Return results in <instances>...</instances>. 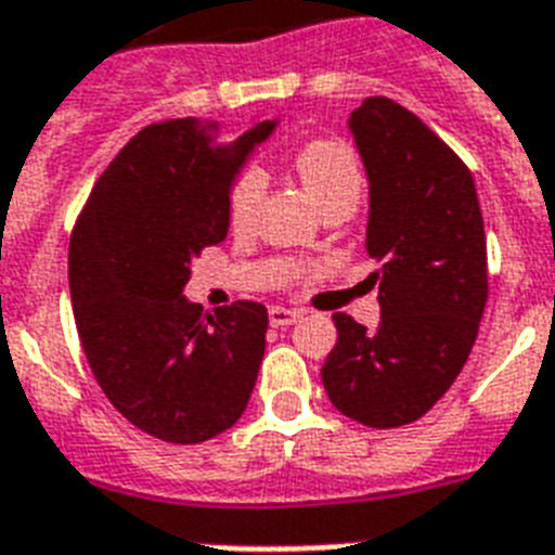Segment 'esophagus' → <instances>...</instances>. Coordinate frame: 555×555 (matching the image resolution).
<instances>
[{
  "mask_svg": "<svg viewBox=\"0 0 555 555\" xmlns=\"http://www.w3.org/2000/svg\"><path fill=\"white\" fill-rule=\"evenodd\" d=\"M300 312L298 309H286V306H269V323L272 326H292L298 321Z\"/></svg>",
  "mask_w": 555,
  "mask_h": 555,
  "instance_id": "esophagus-1",
  "label": "esophagus"
}]
</instances>
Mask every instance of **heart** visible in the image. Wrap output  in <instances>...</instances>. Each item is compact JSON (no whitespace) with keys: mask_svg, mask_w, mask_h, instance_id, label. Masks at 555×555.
I'll use <instances>...</instances> for the list:
<instances>
[{"mask_svg":"<svg viewBox=\"0 0 555 555\" xmlns=\"http://www.w3.org/2000/svg\"><path fill=\"white\" fill-rule=\"evenodd\" d=\"M292 168L321 208L340 201L358 203V197H361V159H358L352 145L338 140V137H312V140L300 143L298 152L292 154ZM263 194V171L246 168L237 175V180L229 189V201H225V217H229L232 232L246 234L255 229Z\"/></svg>","mask_w":555,"mask_h":555,"instance_id":"obj_1","label":"heart"}]
</instances>
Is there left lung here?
Instances as JSON below:
<instances>
[{"instance_id":"8db88e82","label":"left lung","mask_w":555,"mask_h":555,"mask_svg":"<svg viewBox=\"0 0 555 555\" xmlns=\"http://www.w3.org/2000/svg\"><path fill=\"white\" fill-rule=\"evenodd\" d=\"M370 175L366 251L380 323L335 312L321 378L335 410L372 429L418 421L453 387L487 304V237L464 159L412 111L370 96L352 119Z\"/></svg>"}]
</instances>
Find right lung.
<instances>
[{
	"label": "right lung",
	"instance_id": "right-lung-1",
	"mask_svg": "<svg viewBox=\"0 0 555 555\" xmlns=\"http://www.w3.org/2000/svg\"><path fill=\"white\" fill-rule=\"evenodd\" d=\"M257 122L215 149L194 119L152 122L96 180L68 246L74 321L114 410L168 444H201L237 424L263 361L269 314L234 300L203 312L183 298L192 263L225 241L229 185L272 134Z\"/></svg>",
	"mask_w": 555,
	"mask_h": 555
}]
</instances>
